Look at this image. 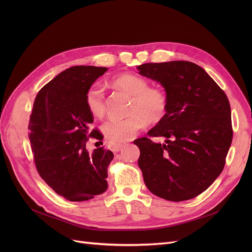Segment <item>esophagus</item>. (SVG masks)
<instances>
[{
  "label": "esophagus",
  "mask_w": 252,
  "mask_h": 252,
  "mask_svg": "<svg viewBox=\"0 0 252 252\" xmlns=\"http://www.w3.org/2000/svg\"><path fill=\"white\" fill-rule=\"evenodd\" d=\"M123 147H124V144H113L111 146V149L114 152H118Z\"/></svg>",
  "instance_id": "esophagus-1"
}]
</instances>
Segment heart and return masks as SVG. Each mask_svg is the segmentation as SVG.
Wrapping results in <instances>:
<instances>
[{
    "label": "heart",
    "instance_id": "heart-1",
    "mask_svg": "<svg viewBox=\"0 0 252 252\" xmlns=\"http://www.w3.org/2000/svg\"><path fill=\"white\" fill-rule=\"evenodd\" d=\"M113 86L131 96L129 112L125 119H110L103 126V133L111 143H122L133 139L146 126V119L157 123L165 116L168 101L161 90L149 89L144 78L134 74H123L113 81ZM86 104L92 114L102 116L105 112L104 92L92 86L86 93Z\"/></svg>",
    "mask_w": 252,
    "mask_h": 252
}]
</instances>
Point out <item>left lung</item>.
<instances>
[{"instance_id":"1","label":"left lung","mask_w":252,"mask_h":252,"mask_svg":"<svg viewBox=\"0 0 252 252\" xmlns=\"http://www.w3.org/2000/svg\"><path fill=\"white\" fill-rule=\"evenodd\" d=\"M139 74L160 84L168 107L150 137L134 141L138 164L154 195L184 201L201 194L220 175L232 143L231 107L224 92L199 65L189 61L145 63Z\"/></svg>"}]
</instances>
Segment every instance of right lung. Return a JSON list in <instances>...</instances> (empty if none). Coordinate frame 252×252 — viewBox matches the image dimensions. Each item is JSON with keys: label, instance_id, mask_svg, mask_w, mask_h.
Instances as JSON below:
<instances>
[{"label": "right lung", "instance_id": "obj_1", "mask_svg": "<svg viewBox=\"0 0 252 252\" xmlns=\"http://www.w3.org/2000/svg\"><path fill=\"white\" fill-rule=\"evenodd\" d=\"M108 68L73 66L59 73L35 97L30 118L29 138L37 173L58 195L69 201H86L107 190V168L113 153L103 147L89 153L94 117L86 93Z\"/></svg>", "mask_w": 252, "mask_h": 252}]
</instances>
